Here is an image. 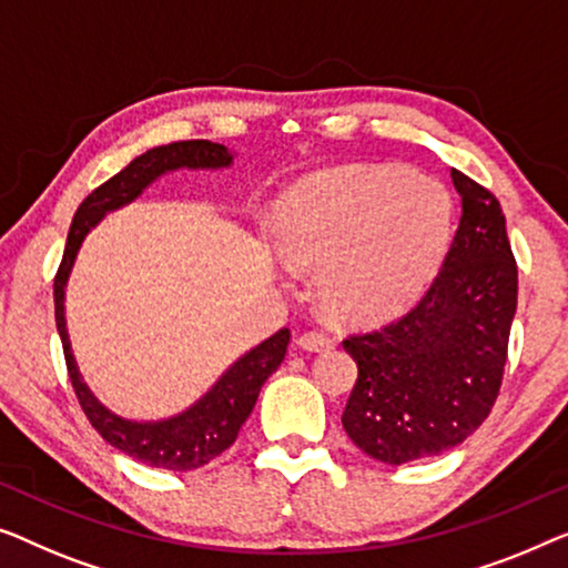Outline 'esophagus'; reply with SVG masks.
<instances>
[{"mask_svg":"<svg viewBox=\"0 0 568 568\" xmlns=\"http://www.w3.org/2000/svg\"><path fill=\"white\" fill-rule=\"evenodd\" d=\"M298 347L306 349V353H324V349H332V339L318 332H308L298 337Z\"/></svg>","mask_w":568,"mask_h":568,"instance_id":"esophagus-1","label":"esophagus"}]
</instances>
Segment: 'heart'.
Wrapping results in <instances>:
<instances>
[{
    "label": "heart",
    "instance_id": "b5f03b06",
    "mask_svg": "<svg viewBox=\"0 0 568 568\" xmlns=\"http://www.w3.org/2000/svg\"><path fill=\"white\" fill-rule=\"evenodd\" d=\"M450 193L402 166H339L301 180L273 213V244L291 270H318L322 303L342 322L409 308L443 257Z\"/></svg>",
    "mask_w": 568,
    "mask_h": 568
}]
</instances>
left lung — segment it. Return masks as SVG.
<instances>
[{
  "label": "left lung",
  "instance_id": "obj_1",
  "mask_svg": "<svg viewBox=\"0 0 568 568\" xmlns=\"http://www.w3.org/2000/svg\"><path fill=\"white\" fill-rule=\"evenodd\" d=\"M463 213L425 298L381 332L342 342L357 383L342 427L371 458L402 466L460 445L497 402L517 311V265L489 190L450 170Z\"/></svg>",
  "mask_w": 568,
  "mask_h": 568
}]
</instances>
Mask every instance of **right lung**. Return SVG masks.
<instances>
[{
  "label": "right lung",
  "mask_w": 568,
  "mask_h": 568,
  "mask_svg": "<svg viewBox=\"0 0 568 568\" xmlns=\"http://www.w3.org/2000/svg\"><path fill=\"white\" fill-rule=\"evenodd\" d=\"M231 164H234V151L213 141L166 143V146L149 149L146 154L135 156L125 170L118 172L105 185H100L92 195H87V201L79 205L74 221H71L59 275L53 281L55 326H59L63 355H67L71 386L77 390L87 419L102 435V440L154 468L193 470L229 450L239 429L252 414L254 404H257L265 381L281 367L291 332L281 329L273 337L260 342L257 347L246 349L187 409L162 419H128L108 409L79 373L67 329V285L84 239L90 236L94 226H100V221L108 213L121 211V207L139 201L164 174L180 170L219 172L229 170Z\"/></svg>",
  "instance_id": "right-lung-1"
}]
</instances>
